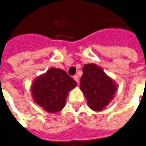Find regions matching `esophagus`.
<instances>
[{"instance_id": "esophagus-1", "label": "esophagus", "mask_w": 146, "mask_h": 146, "mask_svg": "<svg viewBox=\"0 0 146 146\" xmlns=\"http://www.w3.org/2000/svg\"><path fill=\"white\" fill-rule=\"evenodd\" d=\"M73 78H74V80L78 83V81H79V77H78V76H73Z\"/></svg>"}]
</instances>
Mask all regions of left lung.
<instances>
[{"label": "left lung", "instance_id": "1", "mask_svg": "<svg viewBox=\"0 0 146 146\" xmlns=\"http://www.w3.org/2000/svg\"><path fill=\"white\" fill-rule=\"evenodd\" d=\"M80 88L89 107L95 111L102 110L113 99L117 90L114 81L95 64L84 66Z\"/></svg>", "mask_w": 146, "mask_h": 146}]
</instances>
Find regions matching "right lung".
Wrapping results in <instances>:
<instances>
[{"label":"right lung","mask_w":146,"mask_h":146,"mask_svg":"<svg viewBox=\"0 0 146 146\" xmlns=\"http://www.w3.org/2000/svg\"><path fill=\"white\" fill-rule=\"evenodd\" d=\"M76 84L65 70L50 68L34 80L31 93L34 101L45 111L56 113L64 107L68 92Z\"/></svg>","instance_id":"1"}]
</instances>
